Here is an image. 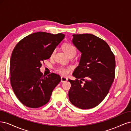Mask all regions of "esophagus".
Here are the masks:
<instances>
[{"label": "esophagus", "mask_w": 131, "mask_h": 131, "mask_svg": "<svg viewBox=\"0 0 131 131\" xmlns=\"http://www.w3.org/2000/svg\"><path fill=\"white\" fill-rule=\"evenodd\" d=\"M67 81V78L65 77H61V82H65Z\"/></svg>", "instance_id": "1"}]
</instances>
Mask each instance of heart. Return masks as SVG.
<instances>
[{"label": "heart", "mask_w": 131, "mask_h": 131, "mask_svg": "<svg viewBox=\"0 0 131 131\" xmlns=\"http://www.w3.org/2000/svg\"><path fill=\"white\" fill-rule=\"evenodd\" d=\"M63 48H64L65 53L68 56H71V55H73L75 56V55L77 54V49L73 45L69 43L65 44L63 46ZM55 52H56V49L53 50L52 56H53ZM70 69V67H65L62 66H59L56 68V70L57 72L62 75H66L67 74H68Z\"/></svg>", "instance_id": "b5f03b06"}]
</instances>
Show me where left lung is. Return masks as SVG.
Listing matches in <instances>:
<instances>
[{"label": "left lung", "mask_w": 131, "mask_h": 131, "mask_svg": "<svg viewBox=\"0 0 131 131\" xmlns=\"http://www.w3.org/2000/svg\"><path fill=\"white\" fill-rule=\"evenodd\" d=\"M72 42L82 53L79 65L69 79V98L82 109L95 107L104 99L115 78V59L106 42L90 34L73 35Z\"/></svg>", "instance_id": "left-lung-1"}]
</instances>
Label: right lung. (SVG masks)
I'll return each instance as SVG.
<instances>
[{
	"instance_id": "1",
	"label": "right lung",
	"mask_w": 131,
	"mask_h": 131,
	"mask_svg": "<svg viewBox=\"0 0 131 131\" xmlns=\"http://www.w3.org/2000/svg\"><path fill=\"white\" fill-rule=\"evenodd\" d=\"M64 37L61 33L40 31L24 37L14 48L10 59V83L17 97L26 106L36 108L47 104L61 81L56 73L42 75L40 67Z\"/></svg>"
}]
</instances>
